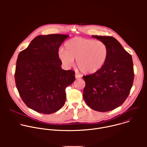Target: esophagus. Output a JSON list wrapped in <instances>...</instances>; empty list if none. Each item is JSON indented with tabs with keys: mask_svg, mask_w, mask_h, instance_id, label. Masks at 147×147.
<instances>
[{
	"mask_svg": "<svg viewBox=\"0 0 147 147\" xmlns=\"http://www.w3.org/2000/svg\"><path fill=\"white\" fill-rule=\"evenodd\" d=\"M75 77H76V78H80V77H81V76H80L79 74L76 73V74H75Z\"/></svg>",
	"mask_w": 147,
	"mask_h": 147,
	"instance_id": "34e87169",
	"label": "esophagus"
}]
</instances>
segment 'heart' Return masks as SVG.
I'll return each mask as SVG.
<instances>
[{
	"label": "heart",
	"mask_w": 147,
	"mask_h": 147,
	"mask_svg": "<svg viewBox=\"0 0 147 147\" xmlns=\"http://www.w3.org/2000/svg\"><path fill=\"white\" fill-rule=\"evenodd\" d=\"M65 50L60 49L58 57L67 68L74 65V59L80 70L84 74L98 72L105 63L108 56V48L101 40L82 37H74L65 45Z\"/></svg>",
	"instance_id": "1"
}]
</instances>
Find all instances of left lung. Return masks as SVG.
I'll use <instances>...</instances> for the list:
<instances>
[{
    "label": "left lung",
    "mask_w": 147,
    "mask_h": 147,
    "mask_svg": "<svg viewBox=\"0 0 147 147\" xmlns=\"http://www.w3.org/2000/svg\"><path fill=\"white\" fill-rule=\"evenodd\" d=\"M92 36L105 43L109 52L100 70L82 77L86 82L83 98L93 110L111 111L123 104L133 86L134 74L132 57L115 38Z\"/></svg>",
    "instance_id": "1"
}]
</instances>
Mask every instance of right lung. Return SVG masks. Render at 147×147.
Here are the masks:
<instances>
[{
    "mask_svg": "<svg viewBox=\"0 0 147 147\" xmlns=\"http://www.w3.org/2000/svg\"><path fill=\"white\" fill-rule=\"evenodd\" d=\"M69 36L39 35L18 54L14 74L20 96L30 109L44 114L63 107L66 88L75 80V72L64 70L58 57L59 48Z\"/></svg>",
    "mask_w": 147,
    "mask_h": 147,
    "instance_id": "right-lung-1",
    "label": "right lung"
}]
</instances>
